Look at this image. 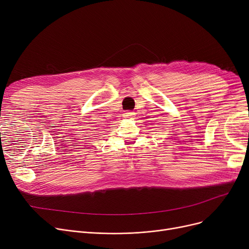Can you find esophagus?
<instances>
[{
  "mask_svg": "<svg viewBox=\"0 0 249 249\" xmlns=\"http://www.w3.org/2000/svg\"><path fill=\"white\" fill-rule=\"evenodd\" d=\"M133 115H134V113L133 112H131V111H126L125 113H124V116L125 117H133Z\"/></svg>",
  "mask_w": 249,
  "mask_h": 249,
  "instance_id": "obj_1",
  "label": "esophagus"
}]
</instances>
